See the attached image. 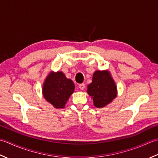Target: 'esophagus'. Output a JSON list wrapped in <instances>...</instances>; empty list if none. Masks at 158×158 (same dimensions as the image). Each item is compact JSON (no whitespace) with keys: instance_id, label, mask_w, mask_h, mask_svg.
<instances>
[{"instance_id":"obj_1","label":"esophagus","mask_w":158,"mask_h":158,"mask_svg":"<svg viewBox=\"0 0 158 158\" xmlns=\"http://www.w3.org/2000/svg\"><path fill=\"white\" fill-rule=\"evenodd\" d=\"M78 87L80 88V90H84L85 89V84L84 83H82V84H80V85H78Z\"/></svg>"}]
</instances>
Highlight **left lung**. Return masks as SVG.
I'll list each match as a JSON object with an SVG mask.
<instances>
[{
	"label": "left lung",
	"instance_id": "left-lung-1",
	"mask_svg": "<svg viewBox=\"0 0 158 158\" xmlns=\"http://www.w3.org/2000/svg\"><path fill=\"white\" fill-rule=\"evenodd\" d=\"M86 92L93 99L95 107L103 108L117 97V86L108 70H96Z\"/></svg>",
	"mask_w": 158,
	"mask_h": 158
}]
</instances>
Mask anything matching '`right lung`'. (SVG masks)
Returning a JSON list of instances; mask_svg holds the SVG:
<instances>
[{"label":"right lung","mask_w":158,"mask_h":158,"mask_svg":"<svg viewBox=\"0 0 158 158\" xmlns=\"http://www.w3.org/2000/svg\"><path fill=\"white\" fill-rule=\"evenodd\" d=\"M74 89V83L71 79L67 78L63 72L51 71L44 82L42 93L48 102L59 109L65 108Z\"/></svg>","instance_id":"add662e5"}]
</instances>
